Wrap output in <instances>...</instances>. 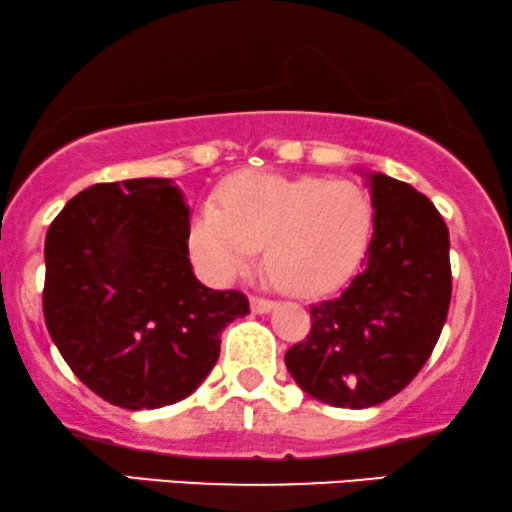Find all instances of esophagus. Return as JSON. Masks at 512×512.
<instances>
[{
  "label": "esophagus",
  "instance_id": "34e87169",
  "mask_svg": "<svg viewBox=\"0 0 512 512\" xmlns=\"http://www.w3.org/2000/svg\"><path fill=\"white\" fill-rule=\"evenodd\" d=\"M250 310H252V315H267V312L274 310V303L267 298H260V295H252Z\"/></svg>",
  "mask_w": 512,
  "mask_h": 512
}]
</instances>
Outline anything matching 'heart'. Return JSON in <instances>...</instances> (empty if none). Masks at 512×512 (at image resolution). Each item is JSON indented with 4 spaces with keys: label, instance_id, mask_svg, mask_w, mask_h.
<instances>
[{
    "label": "heart",
    "instance_id": "obj_1",
    "mask_svg": "<svg viewBox=\"0 0 512 512\" xmlns=\"http://www.w3.org/2000/svg\"><path fill=\"white\" fill-rule=\"evenodd\" d=\"M369 233L372 207L353 181L245 171L226 183L221 205L205 200L197 207L190 250L202 272L226 281L248 269L264 248L279 286L317 295L355 272Z\"/></svg>",
    "mask_w": 512,
    "mask_h": 512
}]
</instances>
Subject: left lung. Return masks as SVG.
<instances>
[{
    "mask_svg": "<svg viewBox=\"0 0 512 512\" xmlns=\"http://www.w3.org/2000/svg\"><path fill=\"white\" fill-rule=\"evenodd\" d=\"M365 178L374 233L360 274L310 307V334L283 357L305 393L350 410L384 403L415 379L451 305V240L432 200L379 171Z\"/></svg>",
    "mask_w": 512,
    "mask_h": 512,
    "instance_id": "8db88e82",
    "label": "left lung"
}]
</instances>
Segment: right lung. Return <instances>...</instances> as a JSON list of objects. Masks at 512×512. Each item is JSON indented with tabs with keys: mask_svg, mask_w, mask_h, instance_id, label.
Wrapping results in <instances>:
<instances>
[{
	"mask_svg": "<svg viewBox=\"0 0 512 512\" xmlns=\"http://www.w3.org/2000/svg\"><path fill=\"white\" fill-rule=\"evenodd\" d=\"M190 209L171 178L97 183L66 202L45 240L42 312L73 374L107 403H178L219 360L221 331L250 312L212 291L188 257Z\"/></svg>",
	"mask_w": 512,
	"mask_h": 512,
	"instance_id": "obj_1",
	"label": "right lung"
}]
</instances>
